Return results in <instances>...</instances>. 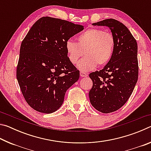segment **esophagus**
Here are the masks:
<instances>
[{
    "label": "esophagus",
    "instance_id": "34e87169",
    "mask_svg": "<svg viewBox=\"0 0 151 151\" xmlns=\"http://www.w3.org/2000/svg\"><path fill=\"white\" fill-rule=\"evenodd\" d=\"M80 75L81 76H82V77H86V76H88L87 74L85 72H83V71H81L80 72Z\"/></svg>",
    "mask_w": 151,
    "mask_h": 151
}]
</instances>
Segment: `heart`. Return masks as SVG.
I'll return each instance as SVG.
<instances>
[{
	"label": "heart",
	"mask_w": 151,
	"mask_h": 151,
	"mask_svg": "<svg viewBox=\"0 0 151 151\" xmlns=\"http://www.w3.org/2000/svg\"><path fill=\"white\" fill-rule=\"evenodd\" d=\"M76 39L77 43L68 40L65 48L68 60L73 64H76L84 54L86 55L77 65L80 70H91L97 65L104 66L111 60L115 47V38L111 32L91 29L79 35Z\"/></svg>",
	"instance_id": "1"
}]
</instances>
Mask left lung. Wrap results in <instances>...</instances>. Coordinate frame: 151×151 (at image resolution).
I'll use <instances>...</instances> for the list:
<instances>
[{
    "label": "left lung",
    "mask_w": 151,
    "mask_h": 151,
    "mask_svg": "<svg viewBox=\"0 0 151 151\" xmlns=\"http://www.w3.org/2000/svg\"><path fill=\"white\" fill-rule=\"evenodd\" d=\"M109 28L115 38L111 60L103 68L89 75L93 87L88 95L92 105L103 113H109L124 105L131 96L139 75L136 40L127 27L110 19L92 24Z\"/></svg>",
    "instance_id": "obj_1"
}]
</instances>
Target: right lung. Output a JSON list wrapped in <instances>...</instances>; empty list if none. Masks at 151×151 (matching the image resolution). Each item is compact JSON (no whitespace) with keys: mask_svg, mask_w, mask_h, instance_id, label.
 Here are the masks:
<instances>
[{"mask_svg":"<svg viewBox=\"0 0 151 151\" xmlns=\"http://www.w3.org/2000/svg\"><path fill=\"white\" fill-rule=\"evenodd\" d=\"M84 29L67 20L42 17L30 28L20 46L17 78L27 103L42 113L62 106L66 91L80 73L68 60L66 42Z\"/></svg>","mask_w":151,"mask_h":151,"instance_id":"obj_1","label":"right lung"}]
</instances>
